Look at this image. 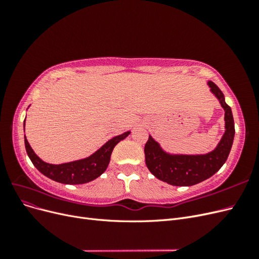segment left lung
Instances as JSON below:
<instances>
[{
  "label": "left lung",
  "instance_id": "8db88e82",
  "mask_svg": "<svg viewBox=\"0 0 259 259\" xmlns=\"http://www.w3.org/2000/svg\"><path fill=\"white\" fill-rule=\"evenodd\" d=\"M225 110V134L215 150L207 154L186 155L169 154L149 136L145 145L146 165L151 173L162 182L173 186H193L213 176L221 169L230 153L234 138V121L231 108L226 104L225 96L218 86L208 82Z\"/></svg>",
  "mask_w": 259,
  "mask_h": 259
}]
</instances>
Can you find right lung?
I'll return each mask as SVG.
<instances>
[{"instance_id":"obj_1","label":"right lung","mask_w":259,"mask_h":259,"mask_svg":"<svg viewBox=\"0 0 259 259\" xmlns=\"http://www.w3.org/2000/svg\"><path fill=\"white\" fill-rule=\"evenodd\" d=\"M23 130H25V122H23ZM130 133L131 132H126L122 135L113 137L89 158L64 164H50L42 161L30 147L26 137L25 146L31 162L43 175L57 183L80 185L92 182L104 173L110 162L113 148L117 143L126 138Z\"/></svg>"}]
</instances>
